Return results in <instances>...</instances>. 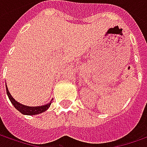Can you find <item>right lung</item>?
<instances>
[{
	"label": "right lung",
	"instance_id": "obj_1",
	"mask_svg": "<svg viewBox=\"0 0 147 147\" xmlns=\"http://www.w3.org/2000/svg\"><path fill=\"white\" fill-rule=\"evenodd\" d=\"M6 91H7V94L9 96L10 102H12V104L13 105V106L18 110L20 111L21 114H26V115H35V114H41L42 112H45V110L48 109L49 107L51 105V102L48 103L46 105L41 106H24L21 103H19L17 102L15 99L12 97V95L10 94L9 91L8 90V88H6Z\"/></svg>",
	"mask_w": 147,
	"mask_h": 147
}]
</instances>
